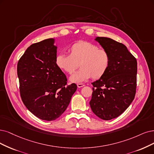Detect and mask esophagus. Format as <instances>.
<instances>
[{"instance_id": "esophagus-1", "label": "esophagus", "mask_w": 154, "mask_h": 154, "mask_svg": "<svg viewBox=\"0 0 154 154\" xmlns=\"http://www.w3.org/2000/svg\"><path fill=\"white\" fill-rule=\"evenodd\" d=\"M85 86V84H83V83H78L77 84V87L78 88H82V87H84Z\"/></svg>"}]
</instances>
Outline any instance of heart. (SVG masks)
<instances>
[{
  "instance_id": "heart-1",
  "label": "heart",
  "mask_w": 154,
  "mask_h": 154,
  "mask_svg": "<svg viewBox=\"0 0 154 154\" xmlns=\"http://www.w3.org/2000/svg\"><path fill=\"white\" fill-rule=\"evenodd\" d=\"M68 53L57 55L55 61L60 70L69 75L74 73L79 65L81 69L70 77L73 82H81L91 77L99 79L110 66L109 53L91 42L79 41L73 43L68 48Z\"/></svg>"
}]
</instances>
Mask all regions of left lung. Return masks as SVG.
<instances>
[{"instance_id": "1", "label": "left lung", "mask_w": 154, "mask_h": 154, "mask_svg": "<svg viewBox=\"0 0 154 154\" xmlns=\"http://www.w3.org/2000/svg\"><path fill=\"white\" fill-rule=\"evenodd\" d=\"M96 41L109 53L110 64L105 75L92 83L89 104L96 116L108 121L122 114L134 98L137 61L122 43L107 37Z\"/></svg>"}]
</instances>
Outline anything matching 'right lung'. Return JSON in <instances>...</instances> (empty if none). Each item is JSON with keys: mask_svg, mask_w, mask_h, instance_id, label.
Wrapping results in <instances>:
<instances>
[{"mask_svg": "<svg viewBox=\"0 0 154 154\" xmlns=\"http://www.w3.org/2000/svg\"><path fill=\"white\" fill-rule=\"evenodd\" d=\"M53 38L32 44L18 62L17 73L23 103L34 116L51 121L66 109L77 85L67 84L65 74L56 64Z\"/></svg>", "mask_w": 154, "mask_h": 154, "instance_id": "obj_1", "label": "right lung"}]
</instances>
